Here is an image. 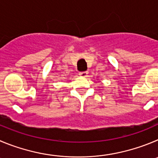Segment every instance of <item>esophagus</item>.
Segmentation results:
<instances>
[{
    "label": "esophagus",
    "instance_id": "34e87169",
    "mask_svg": "<svg viewBox=\"0 0 158 158\" xmlns=\"http://www.w3.org/2000/svg\"><path fill=\"white\" fill-rule=\"evenodd\" d=\"M79 76H81V77H87L88 76V72L86 71V72H79Z\"/></svg>",
    "mask_w": 158,
    "mask_h": 158
}]
</instances>
